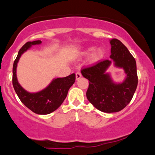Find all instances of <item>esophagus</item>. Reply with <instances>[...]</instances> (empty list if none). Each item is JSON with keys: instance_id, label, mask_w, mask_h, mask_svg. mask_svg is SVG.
I'll return each mask as SVG.
<instances>
[{"instance_id": "obj_1", "label": "esophagus", "mask_w": 155, "mask_h": 155, "mask_svg": "<svg viewBox=\"0 0 155 155\" xmlns=\"http://www.w3.org/2000/svg\"><path fill=\"white\" fill-rule=\"evenodd\" d=\"M81 77H82V74H81L80 72H76V80L79 79Z\"/></svg>"}]
</instances>
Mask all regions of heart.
I'll return each instance as SVG.
<instances>
[{
  "instance_id": "1",
  "label": "heart",
  "mask_w": 155,
  "mask_h": 155,
  "mask_svg": "<svg viewBox=\"0 0 155 155\" xmlns=\"http://www.w3.org/2000/svg\"><path fill=\"white\" fill-rule=\"evenodd\" d=\"M92 51H93V52L91 53V54L90 56V58H89V60H90V61L91 62V63H96V62L99 61H101V59L104 58L105 51H104V48L101 47L94 49V47L91 46V47L86 48V49L83 51V54H89V53L92 52Z\"/></svg>"
}]
</instances>
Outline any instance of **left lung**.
<instances>
[{"label":"left lung","instance_id":"left-lung-1","mask_svg":"<svg viewBox=\"0 0 155 155\" xmlns=\"http://www.w3.org/2000/svg\"><path fill=\"white\" fill-rule=\"evenodd\" d=\"M110 58L115 65L122 67L127 78L121 84H115L105 73L110 59L99 61L81 70L82 76L88 79L86 97L89 102L98 110L104 112H117L128 105L134 97L138 84L137 63L127 48L117 39L110 41Z\"/></svg>","mask_w":155,"mask_h":155}]
</instances>
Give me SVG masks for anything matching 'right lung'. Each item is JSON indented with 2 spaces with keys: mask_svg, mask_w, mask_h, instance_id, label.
Masks as SVG:
<instances>
[{
  "mask_svg": "<svg viewBox=\"0 0 155 155\" xmlns=\"http://www.w3.org/2000/svg\"><path fill=\"white\" fill-rule=\"evenodd\" d=\"M40 40L27 42L18 51V55L14 61L12 68V85L15 93L21 102L34 113L39 115H47L58 109L68 95L70 87L76 80L75 73L64 78L54 79L44 90L37 93H28L18 84L16 78V67L21 54L28 50L32 45L40 44Z\"/></svg>",
  "mask_w": 155,
  "mask_h": 155,
  "instance_id": "obj_1",
  "label": "right lung"
}]
</instances>
